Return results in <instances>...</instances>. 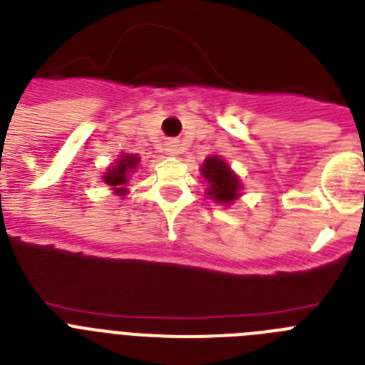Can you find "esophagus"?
I'll list each match as a JSON object with an SVG mask.
<instances>
[{
    "label": "esophagus",
    "mask_w": 365,
    "mask_h": 365,
    "mask_svg": "<svg viewBox=\"0 0 365 365\" xmlns=\"http://www.w3.org/2000/svg\"><path fill=\"white\" fill-rule=\"evenodd\" d=\"M165 152H167V155H174V153H178V144L176 142H168L167 148H165Z\"/></svg>",
    "instance_id": "34e87169"
}]
</instances>
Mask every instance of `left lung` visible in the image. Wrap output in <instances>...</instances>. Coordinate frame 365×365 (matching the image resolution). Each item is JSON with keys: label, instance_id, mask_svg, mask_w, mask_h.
<instances>
[{"label": "left lung", "instance_id": "obj_1", "mask_svg": "<svg viewBox=\"0 0 365 365\" xmlns=\"http://www.w3.org/2000/svg\"><path fill=\"white\" fill-rule=\"evenodd\" d=\"M202 176L210 183L208 195L213 197V200H217L221 204H229L238 197V176L230 170L229 165L221 157L213 155L204 161Z\"/></svg>", "mask_w": 365, "mask_h": 365}]
</instances>
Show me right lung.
Masks as SVG:
<instances>
[{"instance_id":"1","label":"right lung","mask_w":365,"mask_h":365,"mask_svg":"<svg viewBox=\"0 0 365 365\" xmlns=\"http://www.w3.org/2000/svg\"><path fill=\"white\" fill-rule=\"evenodd\" d=\"M136 165H138V157L123 155L115 167L108 168V173L105 174V182L112 185L118 192H125V189H120V185H125L127 180H129V174L135 170Z\"/></svg>"}]
</instances>
